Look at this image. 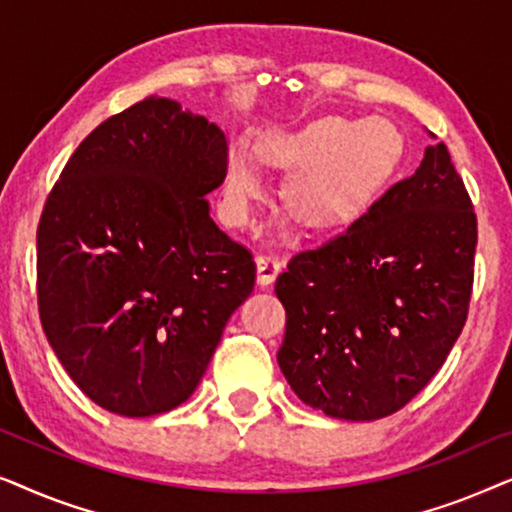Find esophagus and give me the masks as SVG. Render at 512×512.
Instances as JSON below:
<instances>
[{
  "instance_id": "1",
  "label": "esophagus",
  "mask_w": 512,
  "mask_h": 512,
  "mask_svg": "<svg viewBox=\"0 0 512 512\" xmlns=\"http://www.w3.org/2000/svg\"><path fill=\"white\" fill-rule=\"evenodd\" d=\"M284 263L279 261L277 256L272 254H258L256 256V275H258V284L268 286L277 279L279 272H282Z\"/></svg>"
}]
</instances>
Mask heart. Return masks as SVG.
<instances>
[{"label": "heart", "mask_w": 512, "mask_h": 512, "mask_svg": "<svg viewBox=\"0 0 512 512\" xmlns=\"http://www.w3.org/2000/svg\"><path fill=\"white\" fill-rule=\"evenodd\" d=\"M263 156L275 165L305 167L289 188V202L312 221H335L394 170L403 153V137L387 118L352 121L345 116L314 118L303 128L268 137ZM261 193L249 153L233 149L226 167V202L237 216Z\"/></svg>", "instance_id": "1"}]
</instances>
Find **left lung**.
Masks as SVG:
<instances>
[{
  "mask_svg": "<svg viewBox=\"0 0 512 512\" xmlns=\"http://www.w3.org/2000/svg\"><path fill=\"white\" fill-rule=\"evenodd\" d=\"M478 219L445 144L366 214L277 277L286 310L277 363L298 398L370 422L410 403L468 317Z\"/></svg>",
  "mask_w": 512,
  "mask_h": 512,
  "instance_id": "obj_1",
  "label": "left lung"
}]
</instances>
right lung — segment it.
Listing matches in <instances>:
<instances>
[{"label": "right lung", "instance_id": "1", "mask_svg": "<svg viewBox=\"0 0 512 512\" xmlns=\"http://www.w3.org/2000/svg\"><path fill=\"white\" fill-rule=\"evenodd\" d=\"M226 135L151 95L97 125L67 160L37 228L48 342L90 401L151 417L193 394L256 263L209 216Z\"/></svg>", "mask_w": 512, "mask_h": 512}]
</instances>
